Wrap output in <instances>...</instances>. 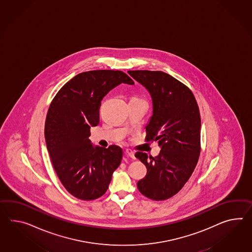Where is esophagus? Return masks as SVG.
<instances>
[{
  "mask_svg": "<svg viewBox=\"0 0 252 252\" xmlns=\"http://www.w3.org/2000/svg\"><path fill=\"white\" fill-rule=\"evenodd\" d=\"M125 154H126V157H129V158H131L135 159V153H134L133 151H131L130 149H126V150L125 151Z\"/></svg>",
  "mask_w": 252,
  "mask_h": 252,
  "instance_id": "34e87169",
  "label": "esophagus"
}]
</instances>
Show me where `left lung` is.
I'll return each mask as SVG.
<instances>
[{"label":"left lung","mask_w":252,"mask_h":252,"mask_svg":"<svg viewBox=\"0 0 252 252\" xmlns=\"http://www.w3.org/2000/svg\"><path fill=\"white\" fill-rule=\"evenodd\" d=\"M152 99L153 114L146 129V141H158V156L142 152L135 158L148 172L137 182L138 190L153 200L176 195L190 178L200 154L201 120L198 105L190 90L161 71H128Z\"/></svg>","instance_id":"obj_1"}]
</instances>
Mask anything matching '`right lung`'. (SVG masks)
I'll list each match as a JSON object with an SVG mask.
<instances>
[{
    "label": "right lung",
    "instance_id": "1",
    "mask_svg": "<svg viewBox=\"0 0 252 252\" xmlns=\"http://www.w3.org/2000/svg\"><path fill=\"white\" fill-rule=\"evenodd\" d=\"M120 84L134 85L122 71L95 70L75 75L50 104L44 137L52 164L65 189L82 200L103 196L123 150L93 146L90 128L99 123L102 99Z\"/></svg>",
    "mask_w": 252,
    "mask_h": 252
}]
</instances>
